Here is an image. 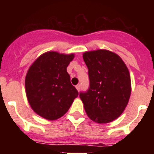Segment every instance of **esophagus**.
I'll return each mask as SVG.
<instances>
[{
    "instance_id": "esophagus-1",
    "label": "esophagus",
    "mask_w": 154,
    "mask_h": 154,
    "mask_svg": "<svg viewBox=\"0 0 154 154\" xmlns=\"http://www.w3.org/2000/svg\"><path fill=\"white\" fill-rule=\"evenodd\" d=\"M75 87H76V89H77V90H78L79 92L80 89H81V85H77Z\"/></svg>"
}]
</instances>
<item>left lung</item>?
I'll return each instance as SVG.
<instances>
[{
  "label": "left lung",
  "instance_id": "1",
  "mask_svg": "<svg viewBox=\"0 0 154 154\" xmlns=\"http://www.w3.org/2000/svg\"><path fill=\"white\" fill-rule=\"evenodd\" d=\"M83 59L89 69V87L80 92L87 115L98 123L117 119L131 94L129 70L122 58L108 50L85 51Z\"/></svg>",
  "mask_w": 154,
  "mask_h": 154
}]
</instances>
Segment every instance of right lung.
<instances>
[{
  "label": "right lung",
  "mask_w": 154,
  "mask_h": 154,
  "mask_svg": "<svg viewBox=\"0 0 154 154\" xmlns=\"http://www.w3.org/2000/svg\"><path fill=\"white\" fill-rule=\"evenodd\" d=\"M74 57L48 51L30 66L25 77L26 96L31 109L42 117L48 120L62 117L79 96L66 69Z\"/></svg>",
  "instance_id": "right-lung-1"
}]
</instances>
